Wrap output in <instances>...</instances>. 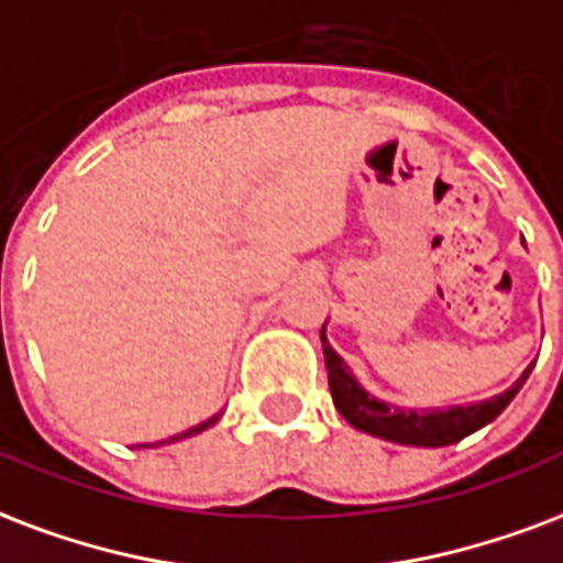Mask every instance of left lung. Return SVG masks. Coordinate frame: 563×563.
Instances as JSON below:
<instances>
[{
	"label": "left lung",
	"mask_w": 563,
	"mask_h": 563,
	"mask_svg": "<svg viewBox=\"0 0 563 563\" xmlns=\"http://www.w3.org/2000/svg\"><path fill=\"white\" fill-rule=\"evenodd\" d=\"M321 345H324L330 396H333V405H336L339 413L345 416L354 428L366 431V434H375L380 440H389V443L424 445V449L461 443L463 437H470L472 431H478L487 422H493L514 401V396L520 393V386L526 384V377L531 375L529 366L522 372L520 380L510 386L508 393L487 398L482 405L452 407V410H434V413H416V410L389 407L384 401H377L375 396H368L366 389L351 377L345 360L339 357L336 351L328 345L324 328H321Z\"/></svg>",
	"instance_id": "left-lung-1"
}]
</instances>
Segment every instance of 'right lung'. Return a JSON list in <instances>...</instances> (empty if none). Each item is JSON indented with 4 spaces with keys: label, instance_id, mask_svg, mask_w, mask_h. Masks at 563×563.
<instances>
[{
    "label": "right lung",
    "instance_id": "add662e5",
    "mask_svg": "<svg viewBox=\"0 0 563 563\" xmlns=\"http://www.w3.org/2000/svg\"><path fill=\"white\" fill-rule=\"evenodd\" d=\"M214 422H218V416H212V419H206V422L195 424V428H188V431H183V434H174V437H167V440H158L156 445L174 443V440H186V437H195V434H200V431H206V428H209V424H214ZM144 449H150V445H144Z\"/></svg>",
    "mask_w": 563,
    "mask_h": 563
}]
</instances>
